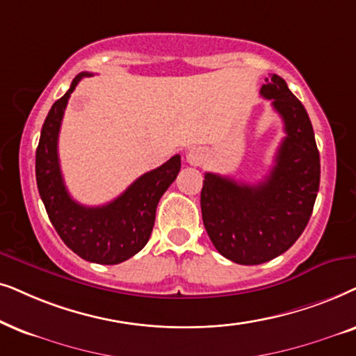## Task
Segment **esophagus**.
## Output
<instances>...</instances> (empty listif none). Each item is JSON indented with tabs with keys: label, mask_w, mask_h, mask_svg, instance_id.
I'll list each match as a JSON object with an SVG mask.
<instances>
[{
	"label": "esophagus",
	"mask_w": 356,
	"mask_h": 356,
	"mask_svg": "<svg viewBox=\"0 0 356 356\" xmlns=\"http://www.w3.org/2000/svg\"><path fill=\"white\" fill-rule=\"evenodd\" d=\"M186 159H187V163L192 164V165L202 164L203 159H205V151H203L202 148L188 149L187 154H186Z\"/></svg>",
	"instance_id": "1"
}]
</instances>
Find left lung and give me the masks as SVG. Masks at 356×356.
<instances>
[{"label":"left lung","instance_id":"obj_1","mask_svg":"<svg viewBox=\"0 0 356 356\" xmlns=\"http://www.w3.org/2000/svg\"><path fill=\"white\" fill-rule=\"evenodd\" d=\"M260 94L272 101L286 134L272 170L257 186L207 172L200 195L213 245L241 265L268 262L296 243L311 218L321 179L319 151L305 106L277 74L265 78Z\"/></svg>","mask_w":356,"mask_h":356}]
</instances>
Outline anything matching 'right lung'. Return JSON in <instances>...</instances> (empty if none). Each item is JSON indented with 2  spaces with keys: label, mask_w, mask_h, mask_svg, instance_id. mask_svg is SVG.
Returning a JSON list of instances; mask_svg holds the SVG:
<instances>
[{
  "label": "right lung",
  "mask_w": 356,
  "mask_h": 356,
  "mask_svg": "<svg viewBox=\"0 0 356 356\" xmlns=\"http://www.w3.org/2000/svg\"><path fill=\"white\" fill-rule=\"evenodd\" d=\"M84 76L79 73L68 91L51 106L35 153V179L47 215L61 241L79 257L115 265L134 257L148 243L159 198L181 170V156L141 175L115 200L84 207L66 191L58 159V134L71 92Z\"/></svg>",
  "instance_id": "1"
}]
</instances>
